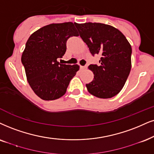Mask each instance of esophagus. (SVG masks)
Returning <instances> with one entry per match:
<instances>
[{"label": "esophagus", "instance_id": "1", "mask_svg": "<svg viewBox=\"0 0 154 154\" xmlns=\"http://www.w3.org/2000/svg\"><path fill=\"white\" fill-rule=\"evenodd\" d=\"M87 65H85V66H80V69H87Z\"/></svg>", "mask_w": 154, "mask_h": 154}]
</instances>
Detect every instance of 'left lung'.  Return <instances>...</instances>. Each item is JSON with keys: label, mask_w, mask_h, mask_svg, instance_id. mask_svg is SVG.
<instances>
[{"label": "left lung", "mask_w": 154, "mask_h": 154, "mask_svg": "<svg viewBox=\"0 0 154 154\" xmlns=\"http://www.w3.org/2000/svg\"><path fill=\"white\" fill-rule=\"evenodd\" d=\"M93 56L100 54V65H90L94 79L87 84L91 94L112 98L122 90L131 68V47L118 29L99 23H75Z\"/></svg>", "instance_id": "obj_1"}]
</instances>
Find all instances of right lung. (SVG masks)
<instances>
[{
    "label": "right lung",
    "mask_w": 154,
    "mask_h": 154,
    "mask_svg": "<svg viewBox=\"0 0 154 154\" xmlns=\"http://www.w3.org/2000/svg\"><path fill=\"white\" fill-rule=\"evenodd\" d=\"M79 36L71 22L44 26L28 38L21 62L31 88L43 100H54L66 93L69 82L79 70L77 65L60 64L67 50V40Z\"/></svg>",
    "instance_id": "1"
}]
</instances>
